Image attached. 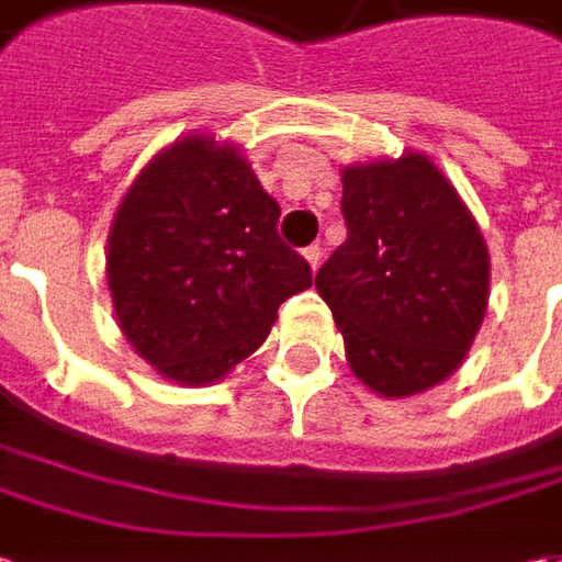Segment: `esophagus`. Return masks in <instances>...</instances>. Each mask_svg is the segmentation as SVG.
<instances>
[{
	"label": "esophagus",
	"mask_w": 562,
	"mask_h": 562,
	"mask_svg": "<svg viewBox=\"0 0 562 562\" xmlns=\"http://www.w3.org/2000/svg\"><path fill=\"white\" fill-rule=\"evenodd\" d=\"M304 258H307V265L316 270V267H319V261H323V249H319V246H307V249H304Z\"/></svg>",
	"instance_id": "esophagus-1"
}]
</instances>
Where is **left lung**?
<instances>
[{
	"mask_svg": "<svg viewBox=\"0 0 562 562\" xmlns=\"http://www.w3.org/2000/svg\"><path fill=\"white\" fill-rule=\"evenodd\" d=\"M347 239L316 273L347 362L387 400L456 372L490 301V251L456 187L425 153L341 171Z\"/></svg>",
	"mask_w": 562,
	"mask_h": 562,
	"instance_id": "8db88e82",
	"label": "left lung"
}]
</instances>
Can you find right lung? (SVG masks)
<instances>
[{"label":"right lung","mask_w":562,"mask_h":562,"mask_svg":"<svg viewBox=\"0 0 562 562\" xmlns=\"http://www.w3.org/2000/svg\"><path fill=\"white\" fill-rule=\"evenodd\" d=\"M280 205L233 144L187 135L122 196L106 285L137 357L178 384H212L265 345L311 265L277 233Z\"/></svg>","instance_id":"right-lung-1"}]
</instances>
